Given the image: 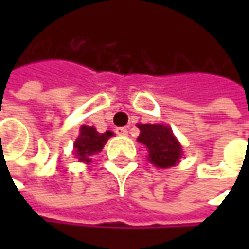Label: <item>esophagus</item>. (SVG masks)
<instances>
[{"instance_id":"34e87169","label":"esophagus","mask_w":249,"mask_h":249,"mask_svg":"<svg viewBox=\"0 0 249 249\" xmlns=\"http://www.w3.org/2000/svg\"><path fill=\"white\" fill-rule=\"evenodd\" d=\"M115 133L119 134V136H126V134H127V129H126V127H116Z\"/></svg>"}]
</instances>
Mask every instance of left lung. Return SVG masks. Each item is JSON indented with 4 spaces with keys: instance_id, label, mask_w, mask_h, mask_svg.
Returning <instances> with one entry per match:
<instances>
[{
    "instance_id": "8db88e82",
    "label": "left lung",
    "mask_w": 249,
    "mask_h": 249,
    "mask_svg": "<svg viewBox=\"0 0 249 249\" xmlns=\"http://www.w3.org/2000/svg\"><path fill=\"white\" fill-rule=\"evenodd\" d=\"M140 136L137 141L148 148V159L158 167L175 166L181 158V147L173 131L165 124H137Z\"/></svg>"
}]
</instances>
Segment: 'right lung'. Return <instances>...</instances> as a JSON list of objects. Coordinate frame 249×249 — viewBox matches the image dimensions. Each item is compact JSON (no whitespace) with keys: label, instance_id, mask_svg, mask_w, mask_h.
Segmentation results:
<instances>
[{"label":"right lung","instance_id":"obj_1","mask_svg":"<svg viewBox=\"0 0 249 249\" xmlns=\"http://www.w3.org/2000/svg\"><path fill=\"white\" fill-rule=\"evenodd\" d=\"M110 136H112L110 131H105L101 134L94 127L83 126L80 129V136L74 141V152L79 160L90 162L89 157L100 152Z\"/></svg>","mask_w":249,"mask_h":249}]
</instances>
